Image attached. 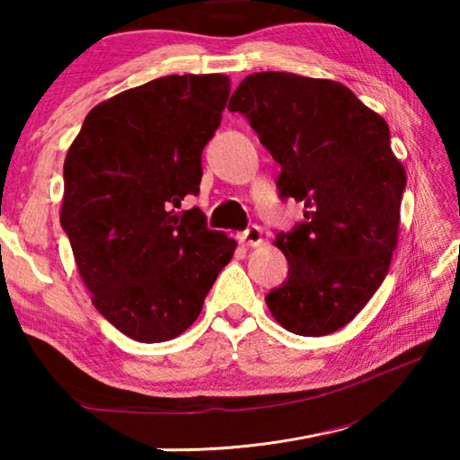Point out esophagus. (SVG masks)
Listing matches in <instances>:
<instances>
[{
	"mask_svg": "<svg viewBox=\"0 0 460 460\" xmlns=\"http://www.w3.org/2000/svg\"><path fill=\"white\" fill-rule=\"evenodd\" d=\"M237 239L239 243L245 247H258L261 243V227H258V225H249L245 231L239 233Z\"/></svg>",
	"mask_w": 460,
	"mask_h": 460,
	"instance_id": "1",
	"label": "esophagus"
}]
</instances>
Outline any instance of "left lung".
<instances>
[{"label":"left lung","mask_w":460,"mask_h":460,"mask_svg":"<svg viewBox=\"0 0 460 460\" xmlns=\"http://www.w3.org/2000/svg\"><path fill=\"white\" fill-rule=\"evenodd\" d=\"M229 111L245 115L282 172V199L305 221L278 233L288 279L266 296L286 331L323 337L361 313L384 282L398 243L406 170L384 118L345 84L292 73H253Z\"/></svg>","instance_id":"obj_1"}]
</instances>
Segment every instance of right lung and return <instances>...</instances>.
<instances>
[{"mask_svg": "<svg viewBox=\"0 0 460 460\" xmlns=\"http://www.w3.org/2000/svg\"><path fill=\"white\" fill-rule=\"evenodd\" d=\"M229 91L225 75L154 79L93 107L68 147L60 225L93 305L134 341L189 329L237 247L200 208L178 211Z\"/></svg>", "mask_w": 460, "mask_h": 460, "instance_id": "right-lung-1", "label": "right lung"}]
</instances>
